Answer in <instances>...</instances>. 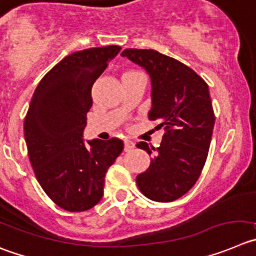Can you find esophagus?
Returning <instances> with one entry per match:
<instances>
[{
	"label": "esophagus",
	"instance_id": "esophagus-1",
	"mask_svg": "<svg viewBox=\"0 0 256 256\" xmlns=\"http://www.w3.org/2000/svg\"><path fill=\"white\" fill-rule=\"evenodd\" d=\"M134 148H135V142H131V140L126 139L125 140V152H130V150H132Z\"/></svg>",
	"mask_w": 256,
	"mask_h": 256
}]
</instances>
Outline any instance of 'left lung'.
<instances>
[{"instance_id":"obj_1","label":"left lung","mask_w":256,"mask_h":256,"mask_svg":"<svg viewBox=\"0 0 256 256\" xmlns=\"http://www.w3.org/2000/svg\"><path fill=\"white\" fill-rule=\"evenodd\" d=\"M121 56L149 73V120L164 128L159 148L144 142L136 145L149 155L154 152L149 169L136 176V184L149 200L172 202L196 184L206 163L214 125L208 86L190 66L156 50L125 49Z\"/></svg>"}]
</instances>
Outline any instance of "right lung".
I'll return each mask as SVG.
<instances>
[{"label": "right lung", "instance_id": "right-lung-1", "mask_svg": "<svg viewBox=\"0 0 256 256\" xmlns=\"http://www.w3.org/2000/svg\"><path fill=\"white\" fill-rule=\"evenodd\" d=\"M120 50L110 45L66 56L40 80L26 114L25 142L38 182L54 204L69 212L98 204L107 169L124 150L116 138L83 142L93 83Z\"/></svg>", "mask_w": 256, "mask_h": 256}]
</instances>
